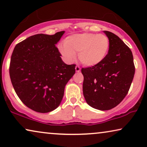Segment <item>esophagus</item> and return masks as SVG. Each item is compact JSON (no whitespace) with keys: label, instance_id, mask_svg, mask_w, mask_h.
Here are the masks:
<instances>
[{"label":"esophagus","instance_id":"obj_1","mask_svg":"<svg viewBox=\"0 0 147 147\" xmlns=\"http://www.w3.org/2000/svg\"><path fill=\"white\" fill-rule=\"evenodd\" d=\"M80 66H78V65H76V71H77V72H80Z\"/></svg>","mask_w":147,"mask_h":147}]
</instances>
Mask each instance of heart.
I'll list each match as a JSON object with an SVG mask.
<instances>
[{
	"instance_id": "1",
	"label": "heart",
	"mask_w": 147,
	"mask_h": 147,
	"mask_svg": "<svg viewBox=\"0 0 147 147\" xmlns=\"http://www.w3.org/2000/svg\"><path fill=\"white\" fill-rule=\"evenodd\" d=\"M109 48L110 41L106 35L84 33L67 37L64 45H59V50L68 62L73 61L76 53H79V59L84 65L94 66L105 59Z\"/></svg>"
}]
</instances>
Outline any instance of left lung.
I'll list each match as a JSON object with an SVG mask.
<instances>
[{
  "mask_svg": "<svg viewBox=\"0 0 147 147\" xmlns=\"http://www.w3.org/2000/svg\"><path fill=\"white\" fill-rule=\"evenodd\" d=\"M110 41L105 59L98 65L82 68L83 94L91 107L108 110L125 98L133 80L135 67L130 48L115 34L104 31Z\"/></svg>",
  "mask_w": 147,
  "mask_h": 147,
  "instance_id": "1",
  "label": "left lung"
}]
</instances>
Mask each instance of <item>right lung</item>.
Instances as JSON below:
<instances>
[{
  "label": "right lung",
  "instance_id": "1",
  "mask_svg": "<svg viewBox=\"0 0 147 147\" xmlns=\"http://www.w3.org/2000/svg\"><path fill=\"white\" fill-rule=\"evenodd\" d=\"M64 33L31 36L16 45L12 53L9 74L14 90L22 102L35 112L56 109L76 72L75 64L64 63L55 46Z\"/></svg>",
  "mask_w": 147,
  "mask_h": 147
}]
</instances>
